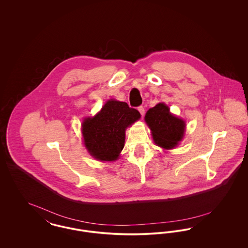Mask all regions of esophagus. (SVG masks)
Here are the masks:
<instances>
[{
	"label": "esophagus",
	"mask_w": 248,
	"mask_h": 248,
	"mask_svg": "<svg viewBox=\"0 0 248 248\" xmlns=\"http://www.w3.org/2000/svg\"><path fill=\"white\" fill-rule=\"evenodd\" d=\"M138 110L140 111V113L141 114L142 116L144 115V113H145V108H144V107L143 106H140L139 108H138Z\"/></svg>",
	"instance_id": "obj_1"
}]
</instances>
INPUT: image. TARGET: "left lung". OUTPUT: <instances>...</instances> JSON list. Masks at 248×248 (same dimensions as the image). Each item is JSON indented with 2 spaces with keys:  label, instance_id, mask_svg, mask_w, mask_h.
Wrapping results in <instances>:
<instances>
[{
  "label": "left lung",
  "instance_id": "obj_1",
  "mask_svg": "<svg viewBox=\"0 0 248 248\" xmlns=\"http://www.w3.org/2000/svg\"><path fill=\"white\" fill-rule=\"evenodd\" d=\"M145 122L152 130L155 144L165 150L174 149L184 137L185 121L172 114L165 103H158L150 108L145 115Z\"/></svg>",
  "mask_w": 248,
  "mask_h": 248
}]
</instances>
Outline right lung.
<instances>
[{
    "label": "right lung",
    "mask_w": 248,
    "mask_h": 248,
    "mask_svg": "<svg viewBox=\"0 0 248 248\" xmlns=\"http://www.w3.org/2000/svg\"><path fill=\"white\" fill-rule=\"evenodd\" d=\"M140 118V113L125 102L110 99L94 117L82 124L83 144L94 159L116 161L124 147L125 130Z\"/></svg>",
    "instance_id": "right-lung-1"
}]
</instances>
